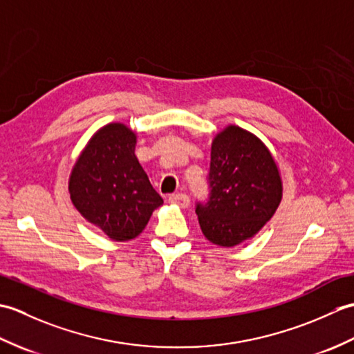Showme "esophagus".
Wrapping results in <instances>:
<instances>
[{
    "instance_id": "34e87169",
    "label": "esophagus",
    "mask_w": 354,
    "mask_h": 354,
    "mask_svg": "<svg viewBox=\"0 0 354 354\" xmlns=\"http://www.w3.org/2000/svg\"><path fill=\"white\" fill-rule=\"evenodd\" d=\"M169 202L173 205H178L181 208H187L190 205V198L187 196L185 193H178V194H171V196L169 198Z\"/></svg>"
}]
</instances>
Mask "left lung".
<instances>
[{
  "label": "left lung",
  "instance_id": "obj_1",
  "mask_svg": "<svg viewBox=\"0 0 354 354\" xmlns=\"http://www.w3.org/2000/svg\"><path fill=\"white\" fill-rule=\"evenodd\" d=\"M208 184L209 198L196 214L204 236L223 248L257 234L283 198L280 170L265 142L232 124L212 142Z\"/></svg>",
  "mask_w": 354,
  "mask_h": 354
}]
</instances>
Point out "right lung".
Returning <instances> with one entry per match:
<instances>
[{"instance_id":"add662e5","label":"right lung","mask_w":354,"mask_h":354,"mask_svg":"<svg viewBox=\"0 0 354 354\" xmlns=\"http://www.w3.org/2000/svg\"><path fill=\"white\" fill-rule=\"evenodd\" d=\"M137 133L123 123L100 127L71 170L68 192L85 219L115 242L137 237L162 198L135 156Z\"/></svg>"}]
</instances>
